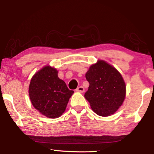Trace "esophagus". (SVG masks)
<instances>
[{"mask_svg": "<svg viewBox=\"0 0 154 154\" xmlns=\"http://www.w3.org/2000/svg\"><path fill=\"white\" fill-rule=\"evenodd\" d=\"M84 90H85V89L83 86L78 87L76 89V91H77V92H84Z\"/></svg>", "mask_w": 154, "mask_h": 154, "instance_id": "1", "label": "esophagus"}]
</instances>
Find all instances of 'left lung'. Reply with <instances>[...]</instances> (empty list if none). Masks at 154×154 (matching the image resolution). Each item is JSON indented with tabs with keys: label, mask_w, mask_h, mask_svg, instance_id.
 <instances>
[{
	"label": "left lung",
	"mask_w": 154,
	"mask_h": 154,
	"mask_svg": "<svg viewBox=\"0 0 154 154\" xmlns=\"http://www.w3.org/2000/svg\"><path fill=\"white\" fill-rule=\"evenodd\" d=\"M90 83L84 97L98 116L113 114L123 103L126 84L121 74L103 60L92 65L85 74Z\"/></svg>",
	"instance_id": "left-lung-1"
}]
</instances>
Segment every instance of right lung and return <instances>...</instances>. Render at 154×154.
Instances as JSON below:
<instances>
[{
  "label": "right lung",
  "mask_w": 154,
  "mask_h": 154,
  "mask_svg": "<svg viewBox=\"0 0 154 154\" xmlns=\"http://www.w3.org/2000/svg\"><path fill=\"white\" fill-rule=\"evenodd\" d=\"M73 91L59 79L56 69L46 66L32 77L29 96L32 105L43 116L57 118L64 113Z\"/></svg>",
  "instance_id": "add662e5"
}]
</instances>
